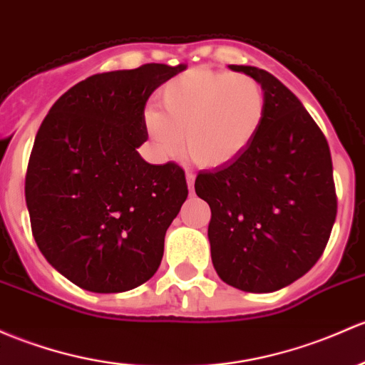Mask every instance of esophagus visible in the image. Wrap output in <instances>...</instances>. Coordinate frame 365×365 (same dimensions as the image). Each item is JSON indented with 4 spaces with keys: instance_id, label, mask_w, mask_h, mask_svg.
<instances>
[{
    "instance_id": "34e87169",
    "label": "esophagus",
    "mask_w": 365,
    "mask_h": 365,
    "mask_svg": "<svg viewBox=\"0 0 365 365\" xmlns=\"http://www.w3.org/2000/svg\"><path fill=\"white\" fill-rule=\"evenodd\" d=\"M194 178H195V176L192 175V173H187V185H189L190 192L194 190Z\"/></svg>"
}]
</instances>
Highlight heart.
I'll return each instance as SVG.
<instances>
[{"label":"heart","mask_w":365,"mask_h":365,"mask_svg":"<svg viewBox=\"0 0 365 365\" xmlns=\"http://www.w3.org/2000/svg\"><path fill=\"white\" fill-rule=\"evenodd\" d=\"M164 112L147 108L143 128L153 152L176 159L189 148L199 166L222 168L243 155L266 118V94L255 78L192 68L159 92ZM186 136H182V133Z\"/></svg>","instance_id":"heart-1"}]
</instances>
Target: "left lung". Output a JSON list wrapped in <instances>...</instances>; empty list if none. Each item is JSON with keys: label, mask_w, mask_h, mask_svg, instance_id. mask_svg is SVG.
<instances>
[{"label": "left lung", "mask_w": 365, "mask_h": 365, "mask_svg": "<svg viewBox=\"0 0 365 365\" xmlns=\"http://www.w3.org/2000/svg\"><path fill=\"white\" fill-rule=\"evenodd\" d=\"M266 94V118L248 150L201 171L195 194L212 210L208 240L217 274L243 292H274L304 276L336 220L332 159L324 133L271 73L229 64Z\"/></svg>", "instance_id": "left-lung-1"}]
</instances>
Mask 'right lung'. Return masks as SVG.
<instances>
[{"mask_svg":"<svg viewBox=\"0 0 365 365\" xmlns=\"http://www.w3.org/2000/svg\"><path fill=\"white\" fill-rule=\"evenodd\" d=\"M185 64L92 75L64 92L34 138L26 205L38 248L89 292H125L159 269L164 236L185 202V173L138 153L152 92Z\"/></svg>","mask_w":365,"mask_h":365,"instance_id":"1","label":"right lung"}]
</instances>
